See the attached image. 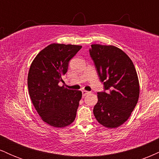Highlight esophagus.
I'll use <instances>...</instances> for the list:
<instances>
[{"mask_svg":"<svg viewBox=\"0 0 159 159\" xmlns=\"http://www.w3.org/2000/svg\"><path fill=\"white\" fill-rule=\"evenodd\" d=\"M89 93H90V92H88V91H86V90L82 91V95H83V96H85L86 95H87Z\"/></svg>","mask_w":159,"mask_h":159,"instance_id":"obj_1","label":"esophagus"}]
</instances>
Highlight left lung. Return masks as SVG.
Wrapping results in <instances>:
<instances>
[{"label":"left lung","mask_w":159,"mask_h":159,"mask_svg":"<svg viewBox=\"0 0 159 159\" xmlns=\"http://www.w3.org/2000/svg\"><path fill=\"white\" fill-rule=\"evenodd\" d=\"M90 55L107 90L97 93L93 114L103 126L117 128L127 121L138 103L140 86L135 67L130 57L114 45H91Z\"/></svg>","instance_id":"left-lung-1"}]
</instances>
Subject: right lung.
<instances>
[{
    "label": "right lung",
    "instance_id": "1",
    "mask_svg": "<svg viewBox=\"0 0 159 159\" xmlns=\"http://www.w3.org/2000/svg\"><path fill=\"white\" fill-rule=\"evenodd\" d=\"M81 47L52 43L39 52L30 65L29 95L41 119L51 126L66 127L75 119L81 91L69 90L58 83L63 81L69 61Z\"/></svg>",
    "mask_w": 159,
    "mask_h": 159
}]
</instances>
